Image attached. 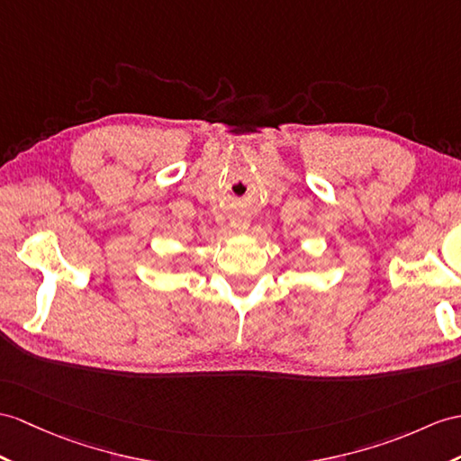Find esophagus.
<instances>
[{
  "label": "esophagus",
  "mask_w": 461,
  "mask_h": 461,
  "mask_svg": "<svg viewBox=\"0 0 461 461\" xmlns=\"http://www.w3.org/2000/svg\"><path fill=\"white\" fill-rule=\"evenodd\" d=\"M240 227H244V224H240Z\"/></svg>",
  "instance_id": "esophagus-1"
}]
</instances>
